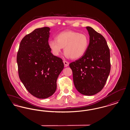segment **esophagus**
Here are the masks:
<instances>
[{
  "instance_id": "34e87169",
  "label": "esophagus",
  "mask_w": 130,
  "mask_h": 130,
  "mask_svg": "<svg viewBox=\"0 0 130 130\" xmlns=\"http://www.w3.org/2000/svg\"><path fill=\"white\" fill-rule=\"evenodd\" d=\"M63 63H64L65 67H68L69 65V63L67 62V61H65V60L63 61Z\"/></svg>"
}]
</instances>
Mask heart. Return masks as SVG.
<instances>
[{"label":"heart","instance_id":"1","mask_svg":"<svg viewBox=\"0 0 130 130\" xmlns=\"http://www.w3.org/2000/svg\"><path fill=\"white\" fill-rule=\"evenodd\" d=\"M55 39L49 40L48 45L54 55L58 56L64 47L67 58L77 59L84 56L88 48L89 38L86 35L73 31H63Z\"/></svg>","mask_w":130,"mask_h":130}]
</instances>
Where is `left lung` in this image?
Wrapping results in <instances>:
<instances>
[{
    "label": "left lung",
    "mask_w": 130,
    "mask_h": 130,
    "mask_svg": "<svg viewBox=\"0 0 130 130\" xmlns=\"http://www.w3.org/2000/svg\"><path fill=\"white\" fill-rule=\"evenodd\" d=\"M90 42L86 53L72 62L74 86L79 93L93 95L102 90L111 70L110 53L105 38L91 27H86Z\"/></svg>",
    "instance_id": "left-lung-1"
}]
</instances>
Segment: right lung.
Instances as JSON below:
<instances>
[{
	"label": "right lung",
	"mask_w": 130,
	"mask_h": 130,
	"mask_svg": "<svg viewBox=\"0 0 130 130\" xmlns=\"http://www.w3.org/2000/svg\"><path fill=\"white\" fill-rule=\"evenodd\" d=\"M50 28L35 29L21 40L17 54L19 78L27 91L40 99L52 95L63 68L61 58L54 56L49 47Z\"/></svg>",
	"instance_id": "obj_1"
}]
</instances>
